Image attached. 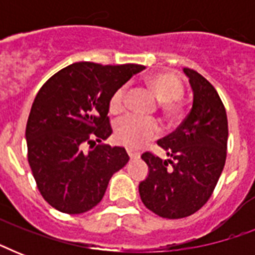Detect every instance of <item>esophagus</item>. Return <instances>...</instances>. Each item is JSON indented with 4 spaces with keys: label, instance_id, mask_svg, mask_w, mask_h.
<instances>
[{
    "label": "esophagus",
    "instance_id": "1",
    "mask_svg": "<svg viewBox=\"0 0 255 255\" xmlns=\"http://www.w3.org/2000/svg\"><path fill=\"white\" fill-rule=\"evenodd\" d=\"M127 153H128V156L131 157V159H136V157H139V153L135 151H132V149H129V148H127Z\"/></svg>",
    "mask_w": 255,
    "mask_h": 255
}]
</instances>
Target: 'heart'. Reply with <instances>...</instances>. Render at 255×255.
Masks as SVG:
<instances>
[{
    "mask_svg": "<svg viewBox=\"0 0 255 255\" xmlns=\"http://www.w3.org/2000/svg\"><path fill=\"white\" fill-rule=\"evenodd\" d=\"M148 87L163 103L164 111L173 114L177 111V100L184 95V85L174 74H156L148 79ZM127 86H122L110 98V111L119 112L126 106ZM160 133V126L155 120L141 119L135 115H126L115 124V137L118 143L129 149H140Z\"/></svg>",
    "mask_w": 255,
    "mask_h": 255,
    "instance_id": "obj_1",
    "label": "heart"
}]
</instances>
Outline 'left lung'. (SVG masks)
<instances>
[{
  "instance_id": "8db88e82",
  "label": "left lung",
  "mask_w": 255,
  "mask_h": 255,
  "mask_svg": "<svg viewBox=\"0 0 255 255\" xmlns=\"http://www.w3.org/2000/svg\"><path fill=\"white\" fill-rule=\"evenodd\" d=\"M193 90V107L177 129L157 141L169 160L152 152L141 159L149 173L139 184L141 201L163 218L196 213L213 193L225 167L228 116L216 88L201 74L185 67Z\"/></svg>"
}]
</instances>
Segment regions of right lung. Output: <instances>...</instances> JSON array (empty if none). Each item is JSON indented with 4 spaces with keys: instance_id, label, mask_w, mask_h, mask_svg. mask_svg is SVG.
Listing matches in <instances>:
<instances>
[{
    "instance_id": "1",
    "label": "right lung",
    "mask_w": 255,
    "mask_h": 255,
    "mask_svg": "<svg viewBox=\"0 0 255 255\" xmlns=\"http://www.w3.org/2000/svg\"><path fill=\"white\" fill-rule=\"evenodd\" d=\"M144 69L79 62L54 74L38 91L26 124L27 161L53 208L67 214L92 209L112 174L128 163L124 148L96 143L112 133L111 95ZM87 143L92 151L85 152Z\"/></svg>"
}]
</instances>
